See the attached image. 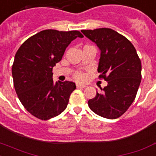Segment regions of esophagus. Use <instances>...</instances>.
<instances>
[{"mask_svg":"<svg viewBox=\"0 0 156 156\" xmlns=\"http://www.w3.org/2000/svg\"><path fill=\"white\" fill-rule=\"evenodd\" d=\"M76 86H77V88H85V87H86L85 85H82V84H77Z\"/></svg>","mask_w":156,"mask_h":156,"instance_id":"1","label":"esophagus"}]
</instances>
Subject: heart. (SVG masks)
<instances>
[{
  "label": "heart",
  "instance_id": "1",
  "mask_svg": "<svg viewBox=\"0 0 156 156\" xmlns=\"http://www.w3.org/2000/svg\"><path fill=\"white\" fill-rule=\"evenodd\" d=\"M74 78L78 81H82L85 78V75L82 72H77L74 74Z\"/></svg>",
  "mask_w": 156,
  "mask_h": 156
}]
</instances>
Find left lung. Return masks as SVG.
I'll return each mask as SVG.
<instances>
[{
    "mask_svg": "<svg viewBox=\"0 0 156 156\" xmlns=\"http://www.w3.org/2000/svg\"><path fill=\"white\" fill-rule=\"evenodd\" d=\"M82 32L99 48L98 72L107 82L103 93L97 92L88 101L89 107L99 116L115 119L135 100L141 82V61L131 41L115 30L101 28Z\"/></svg>",
    "mask_w": 156,
    "mask_h": 156,
    "instance_id": "8db88e82",
    "label": "left lung"
}]
</instances>
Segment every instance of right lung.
I'll list each match as a JSON object with an SVG mask.
<instances>
[{
    "label": "right lung",
    "instance_id": "obj_1",
    "mask_svg": "<svg viewBox=\"0 0 156 156\" xmlns=\"http://www.w3.org/2000/svg\"><path fill=\"white\" fill-rule=\"evenodd\" d=\"M79 31L45 30L28 38L16 51L12 67L15 90L19 100L32 115L48 120L65 111L75 83H54L53 67L62 58L66 47Z\"/></svg>",
    "mask_w": 156,
    "mask_h": 156
}]
</instances>
